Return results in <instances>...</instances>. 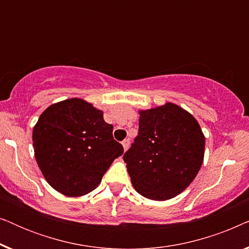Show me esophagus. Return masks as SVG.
Wrapping results in <instances>:
<instances>
[{"mask_svg":"<svg viewBox=\"0 0 249 249\" xmlns=\"http://www.w3.org/2000/svg\"><path fill=\"white\" fill-rule=\"evenodd\" d=\"M122 146H124V151H127V149L129 148V146H130V141H129V139H124V141L122 142Z\"/></svg>","mask_w":249,"mask_h":249,"instance_id":"esophagus-1","label":"esophagus"}]
</instances>
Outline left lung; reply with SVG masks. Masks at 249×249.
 I'll list each match as a JSON object with an SVG mask.
<instances>
[{"label":"left lung","mask_w":249,"mask_h":249,"mask_svg":"<svg viewBox=\"0 0 249 249\" xmlns=\"http://www.w3.org/2000/svg\"><path fill=\"white\" fill-rule=\"evenodd\" d=\"M139 114L138 136L124 155L132 186L146 198H173L198 173L205 137L196 119L173 103Z\"/></svg>","instance_id":"obj_1"}]
</instances>
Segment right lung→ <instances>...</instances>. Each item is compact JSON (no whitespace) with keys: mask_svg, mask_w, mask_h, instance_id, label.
Masks as SVG:
<instances>
[{"mask_svg":"<svg viewBox=\"0 0 249 249\" xmlns=\"http://www.w3.org/2000/svg\"><path fill=\"white\" fill-rule=\"evenodd\" d=\"M103 112L81 98L52 104L33 130L35 158L46 181L66 196L90 193L124 147Z\"/></svg>","mask_w":249,"mask_h":249,"instance_id":"right-lung-1","label":"right lung"}]
</instances>
